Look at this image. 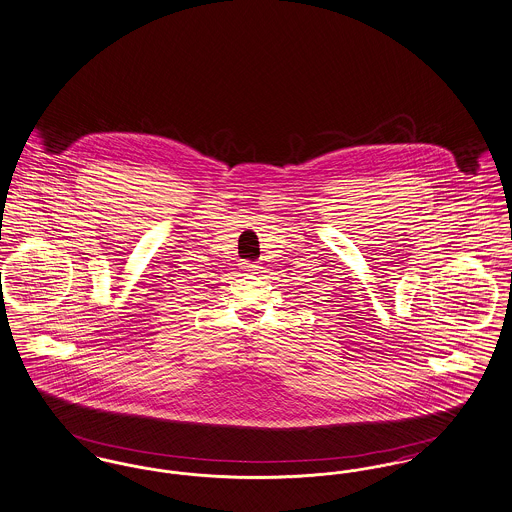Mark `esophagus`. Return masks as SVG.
Instances as JSON below:
<instances>
[{"label": "esophagus", "instance_id": "34e87169", "mask_svg": "<svg viewBox=\"0 0 512 512\" xmlns=\"http://www.w3.org/2000/svg\"><path fill=\"white\" fill-rule=\"evenodd\" d=\"M242 268H244V272H251V274H255L257 270H259V265H255V263H249V261H244L242 263Z\"/></svg>", "mask_w": 512, "mask_h": 512}]
</instances>
